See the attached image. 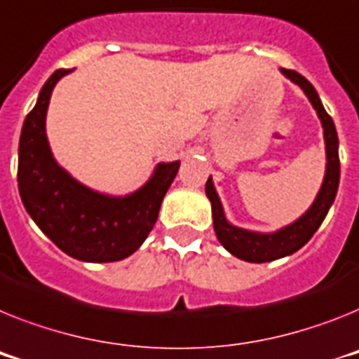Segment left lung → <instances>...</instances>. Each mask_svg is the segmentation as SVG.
Masks as SVG:
<instances>
[{
  "label": "left lung",
  "instance_id": "8db88e82",
  "mask_svg": "<svg viewBox=\"0 0 359 359\" xmlns=\"http://www.w3.org/2000/svg\"><path fill=\"white\" fill-rule=\"evenodd\" d=\"M281 72L305 91L309 100L314 105V109L318 111L319 118H321L325 131V144H327V173H325L323 186L319 189L318 197H316L314 204L310 206L309 212L301 219H297L294 224L287 226V228H283L276 233H254V231L241 230V228L228 224L224 219V213H222L221 201H219L215 188H213L212 177L208 179L206 195L212 201L213 228H215L217 239L221 241V245L236 257L245 259L250 263H268V261H273V259L294 254L301 246L306 245L310 237L314 236L316 230L323 222L325 215L328 213V208L334 203L339 184L338 133H336L330 114L325 111L318 93L305 76H301L299 72L292 71V69H281Z\"/></svg>",
  "mask_w": 359,
  "mask_h": 359
}]
</instances>
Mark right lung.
<instances>
[{
    "label": "right lung",
    "instance_id": "add662e5",
    "mask_svg": "<svg viewBox=\"0 0 359 359\" xmlns=\"http://www.w3.org/2000/svg\"><path fill=\"white\" fill-rule=\"evenodd\" d=\"M69 71L58 69L45 82L23 122L18 188L29 215L60 250L80 261L113 263L133 254L149 236L180 162L158 164L142 189L123 198L95 194L76 182L54 162L45 137L50 93Z\"/></svg>",
    "mask_w": 359,
    "mask_h": 359
}]
</instances>
